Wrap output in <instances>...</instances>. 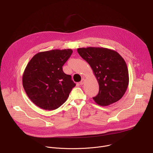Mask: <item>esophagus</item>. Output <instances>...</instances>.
<instances>
[{
	"instance_id": "obj_1",
	"label": "esophagus",
	"mask_w": 153,
	"mask_h": 153,
	"mask_svg": "<svg viewBox=\"0 0 153 153\" xmlns=\"http://www.w3.org/2000/svg\"><path fill=\"white\" fill-rule=\"evenodd\" d=\"M85 79H82V80L80 82V85H83V84L85 83Z\"/></svg>"
}]
</instances>
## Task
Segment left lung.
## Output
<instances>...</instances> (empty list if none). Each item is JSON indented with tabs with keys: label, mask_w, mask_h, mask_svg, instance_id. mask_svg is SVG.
Returning a JSON list of instances; mask_svg holds the SVG:
<instances>
[{
	"label": "left lung",
	"mask_w": 153,
	"mask_h": 153,
	"mask_svg": "<svg viewBox=\"0 0 153 153\" xmlns=\"http://www.w3.org/2000/svg\"><path fill=\"white\" fill-rule=\"evenodd\" d=\"M79 55L89 63L99 85L98 94L93 100L100 106L119 100L129 83L126 63L116 51L106 48L88 47L77 49Z\"/></svg>",
	"instance_id": "obj_1"
}]
</instances>
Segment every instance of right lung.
<instances>
[{
  "label": "right lung",
  "mask_w": 153,
  "mask_h": 153,
  "mask_svg": "<svg viewBox=\"0 0 153 153\" xmlns=\"http://www.w3.org/2000/svg\"><path fill=\"white\" fill-rule=\"evenodd\" d=\"M71 49L53 50L35 54L27 64L22 76L24 88L30 99L46 110H53L67 100L76 86L63 65L70 58Z\"/></svg>",
  "instance_id": "add662e5"
}]
</instances>
